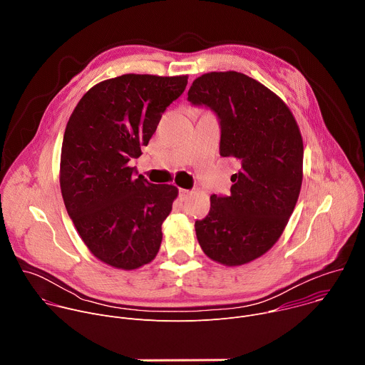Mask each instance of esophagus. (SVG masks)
<instances>
[{"label":"esophagus","instance_id":"esophagus-1","mask_svg":"<svg viewBox=\"0 0 365 365\" xmlns=\"http://www.w3.org/2000/svg\"><path fill=\"white\" fill-rule=\"evenodd\" d=\"M179 195H180V199H186L187 196L192 195V190H187V189H180L179 190Z\"/></svg>","mask_w":365,"mask_h":365}]
</instances>
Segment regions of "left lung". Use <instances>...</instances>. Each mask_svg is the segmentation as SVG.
Instances as JSON below:
<instances>
[{"label":"left lung","instance_id":"1","mask_svg":"<svg viewBox=\"0 0 365 365\" xmlns=\"http://www.w3.org/2000/svg\"><path fill=\"white\" fill-rule=\"evenodd\" d=\"M187 99L218 115L220 153L241 165L231 195H212L210 214L195 222L199 245L220 264H247L277 242L293 214L303 179L299 125L282 98L235 71L196 78Z\"/></svg>","mask_w":365,"mask_h":365}]
</instances>
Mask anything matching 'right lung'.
I'll use <instances>...</instances> for the list:
<instances>
[{
	"mask_svg": "<svg viewBox=\"0 0 365 365\" xmlns=\"http://www.w3.org/2000/svg\"><path fill=\"white\" fill-rule=\"evenodd\" d=\"M187 85V75L127 73L92 86L78 102L63 135L61 190L88 250L102 263L135 270L158 255L162 224L178 187L135 178L162 114Z\"/></svg>",
	"mask_w": 365,
	"mask_h": 365,
	"instance_id": "add662e5",
	"label": "right lung"
}]
</instances>
